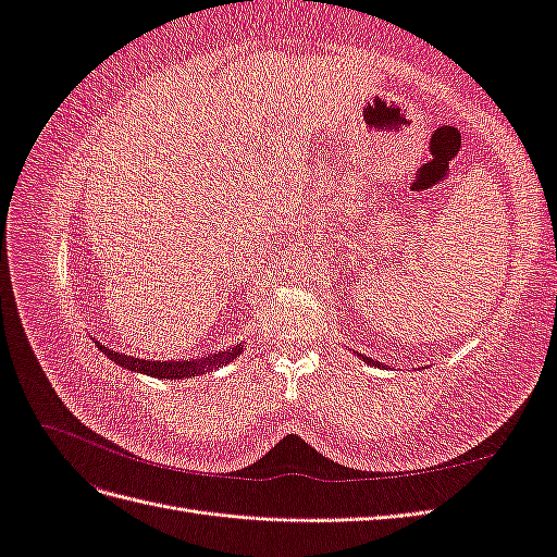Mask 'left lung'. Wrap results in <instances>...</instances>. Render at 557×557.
Returning <instances> with one entry per match:
<instances>
[{
    "label": "left lung",
    "instance_id": "8db88e82",
    "mask_svg": "<svg viewBox=\"0 0 557 557\" xmlns=\"http://www.w3.org/2000/svg\"><path fill=\"white\" fill-rule=\"evenodd\" d=\"M362 360H364V358H362ZM364 362H369V364H374V362H372V360H369V358H367V360H364Z\"/></svg>",
    "mask_w": 557,
    "mask_h": 557
}]
</instances>
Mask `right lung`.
I'll use <instances>...</instances> for the list:
<instances>
[{"mask_svg": "<svg viewBox=\"0 0 557 557\" xmlns=\"http://www.w3.org/2000/svg\"><path fill=\"white\" fill-rule=\"evenodd\" d=\"M99 350H102L104 356L111 358L115 364H121L125 369H132V372H141V374L156 376V379H190V376L209 372V369H215V367L232 362L242 352V344H237L232 350H218V352H213V356H209L205 360H193V362H185V360H178V362L139 360V358H132V356H123V352L109 350L107 346H99Z\"/></svg>", "mask_w": 557, "mask_h": 557, "instance_id": "obj_1", "label": "right lung"}]
</instances>
